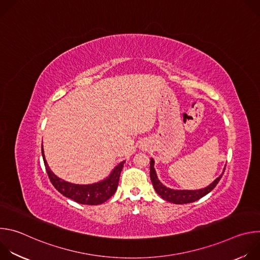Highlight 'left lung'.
I'll return each instance as SVG.
<instances>
[{"mask_svg":"<svg viewBox=\"0 0 260 260\" xmlns=\"http://www.w3.org/2000/svg\"><path fill=\"white\" fill-rule=\"evenodd\" d=\"M225 168L223 169V172L222 174L216 178L209 186L202 188V189H197V190H180V189H172L169 188L158 180L155 169H154V159L150 158V178H151V182L153 187L156 191V193L164 199L167 202L173 203V204H177V205H182V204H189V203H193L200 199H202L203 197L207 196L210 191H212L216 185L218 184V182L220 181L222 175L224 173Z\"/></svg>","mask_w":260,"mask_h":260,"instance_id":"1","label":"left lung"}]
</instances>
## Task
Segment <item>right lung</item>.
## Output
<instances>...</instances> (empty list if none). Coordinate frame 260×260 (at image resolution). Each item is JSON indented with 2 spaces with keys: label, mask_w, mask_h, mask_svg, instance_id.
Here are the masks:
<instances>
[{
  "label": "right lung",
  "mask_w": 260,
  "mask_h": 260,
  "mask_svg": "<svg viewBox=\"0 0 260 260\" xmlns=\"http://www.w3.org/2000/svg\"><path fill=\"white\" fill-rule=\"evenodd\" d=\"M42 156H43V160H44V165H45L48 177L52 185L55 187V189L66 198H69L82 205H90V206L101 205L106 201H108L115 193L118 186L120 173L125 162V160L119 162L107 178H105L100 182L80 185V184H74V183L67 182L53 174V172L50 170L46 161L44 150H43V145H42Z\"/></svg>",
  "instance_id": "obj_1"
}]
</instances>
